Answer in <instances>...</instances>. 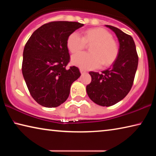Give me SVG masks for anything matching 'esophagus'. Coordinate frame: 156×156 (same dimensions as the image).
<instances>
[{
  "instance_id": "34e87169",
  "label": "esophagus",
  "mask_w": 156,
  "mask_h": 156,
  "mask_svg": "<svg viewBox=\"0 0 156 156\" xmlns=\"http://www.w3.org/2000/svg\"><path fill=\"white\" fill-rule=\"evenodd\" d=\"M80 73H82V74H83V73H87V72L85 70H84V69H80Z\"/></svg>"
}]
</instances>
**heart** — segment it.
Masks as SVG:
<instances>
[{
  "label": "heart",
  "mask_w": 156,
  "mask_h": 156,
  "mask_svg": "<svg viewBox=\"0 0 156 156\" xmlns=\"http://www.w3.org/2000/svg\"><path fill=\"white\" fill-rule=\"evenodd\" d=\"M87 44L91 46L90 51L78 53L73 55L72 62L84 69H94L102 64L108 66L117 59L119 48L116 41L109 31L102 28L90 29L84 33L73 32L69 36L67 46L69 51L74 54L84 49Z\"/></svg>",
  "instance_id": "heart-1"
}]
</instances>
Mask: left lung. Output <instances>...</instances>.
<instances>
[{"label": "left lung", "instance_id": "8db88e82", "mask_svg": "<svg viewBox=\"0 0 156 156\" xmlns=\"http://www.w3.org/2000/svg\"><path fill=\"white\" fill-rule=\"evenodd\" d=\"M120 44L117 59L110 68L101 73L90 72L91 83L87 86V93L92 101L103 107H109L122 100L133 85L138 68V56L136 44L130 35L111 25Z\"/></svg>", "mask_w": 156, "mask_h": 156}]
</instances>
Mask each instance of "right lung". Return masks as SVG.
<instances>
[{
    "label": "right lung",
    "mask_w": 156,
    "mask_h": 156,
    "mask_svg": "<svg viewBox=\"0 0 156 156\" xmlns=\"http://www.w3.org/2000/svg\"><path fill=\"white\" fill-rule=\"evenodd\" d=\"M84 25L54 21L34 31L23 51L22 72L29 91L42 106L58 107L68 98L72 83L80 76L78 67L67 69L69 36Z\"/></svg>",
    "instance_id": "1"
}]
</instances>
